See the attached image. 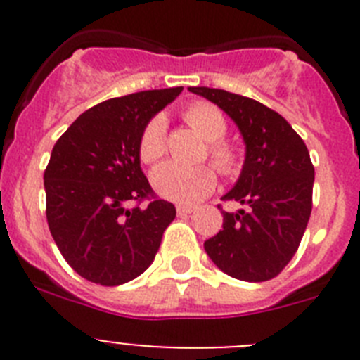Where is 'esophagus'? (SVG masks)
I'll list each match as a JSON object with an SVG mask.
<instances>
[{"label": "esophagus", "mask_w": 360, "mask_h": 360, "mask_svg": "<svg viewBox=\"0 0 360 360\" xmlns=\"http://www.w3.org/2000/svg\"><path fill=\"white\" fill-rule=\"evenodd\" d=\"M193 211H195V207H193V205H176V212L180 216L191 214Z\"/></svg>", "instance_id": "1"}]
</instances>
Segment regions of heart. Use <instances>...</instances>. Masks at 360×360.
Instances as JSON below:
<instances>
[{
    "label": "heart",
    "instance_id": "1",
    "mask_svg": "<svg viewBox=\"0 0 360 360\" xmlns=\"http://www.w3.org/2000/svg\"><path fill=\"white\" fill-rule=\"evenodd\" d=\"M184 119L191 128L209 142V155L219 171L232 173L238 165V153L224 142L227 122L221 111L207 103L191 104L184 111ZM165 153V120L153 117L142 129L139 141V155L144 164H153ZM151 186L158 196L178 203H195L211 193L216 186V171L211 165H182L178 162H164L151 173Z\"/></svg>",
    "mask_w": 360,
    "mask_h": 360
}]
</instances>
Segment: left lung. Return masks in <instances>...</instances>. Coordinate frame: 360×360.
<instances>
[{"mask_svg":"<svg viewBox=\"0 0 360 360\" xmlns=\"http://www.w3.org/2000/svg\"><path fill=\"white\" fill-rule=\"evenodd\" d=\"M189 91L221 108L245 142L240 178L224 196L241 209L221 211L224 229L203 249L231 278L269 281L294 257L310 218L316 174L310 153L290 124L265 104L205 86Z\"/></svg>","mask_w":360,"mask_h":360,"instance_id":"8db88e82","label":"left lung"}]
</instances>
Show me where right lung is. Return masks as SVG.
Returning <instances> with one entry per match:
<instances>
[{"instance_id":"obj_1","label":"right lung","mask_w":360,"mask_h":360,"mask_svg":"<svg viewBox=\"0 0 360 360\" xmlns=\"http://www.w3.org/2000/svg\"><path fill=\"white\" fill-rule=\"evenodd\" d=\"M184 88L110 98L84 111L56 142L44 171L46 219L56 245L79 276L117 287L153 263L162 234L176 216L165 200L149 198L139 141L146 124Z\"/></svg>"}]
</instances>
